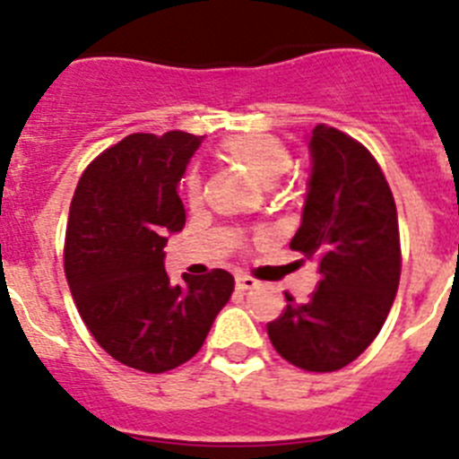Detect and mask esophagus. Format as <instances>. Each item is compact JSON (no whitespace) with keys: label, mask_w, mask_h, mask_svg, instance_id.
<instances>
[{"label":"esophagus","mask_w":459,"mask_h":459,"mask_svg":"<svg viewBox=\"0 0 459 459\" xmlns=\"http://www.w3.org/2000/svg\"><path fill=\"white\" fill-rule=\"evenodd\" d=\"M234 282H237L238 291H248V290H253L255 285H257V280L250 278V275H243V273H238L237 278H234Z\"/></svg>","instance_id":"esophagus-1"}]
</instances>
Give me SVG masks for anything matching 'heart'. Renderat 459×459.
Instances as JSON below:
<instances>
[{
	"label": "heart",
	"mask_w": 459,
	"mask_h": 459,
	"mask_svg": "<svg viewBox=\"0 0 459 459\" xmlns=\"http://www.w3.org/2000/svg\"><path fill=\"white\" fill-rule=\"evenodd\" d=\"M225 163L241 168L248 172L259 184L271 186L290 172L294 156L291 149L280 137L269 133H246L225 140L218 149ZM184 195L190 206L202 204V179L200 174L188 172L184 179Z\"/></svg>",
	"instance_id": "b5f03b06"
}]
</instances>
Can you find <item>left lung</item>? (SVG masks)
<instances>
[{
    "mask_svg": "<svg viewBox=\"0 0 459 459\" xmlns=\"http://www.w3.org/2000/svg\"><path fill=\"white\" fill-rule=\"evenodd\" d=\"M312 177L291 250L317 264L307 303L266 324L271 344L306 372H335L370 347L388 317L403 271L391 186L359 140L319 124L310 135Z\"/></svg>",
    "mask_w": 459,
    "mask_h": 459,
    "instance_id": "obj_1",
    "label": "left lung"
}]
</instances>
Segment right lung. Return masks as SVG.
Instances as JSON below:
<instances>
[{"mask_svg": "<svg viewBox=\"0 0 459 459\" xmlns=\"http://www.w3.org/2000/svg\"><path fill=\"white\" fill-rule=\"evenodd\" d=\"M197 147L184 131L126 135L87 165L68 213L64 271L80 317L112 359L152 375L200 351L234 291L222 269L174 285L163 264L168 234L186 225L177 186Z\"/></svg>", "mask_w": 459, "mask_h": 459, "instance_id": "1", "label": "right lung"}]
</instances>
